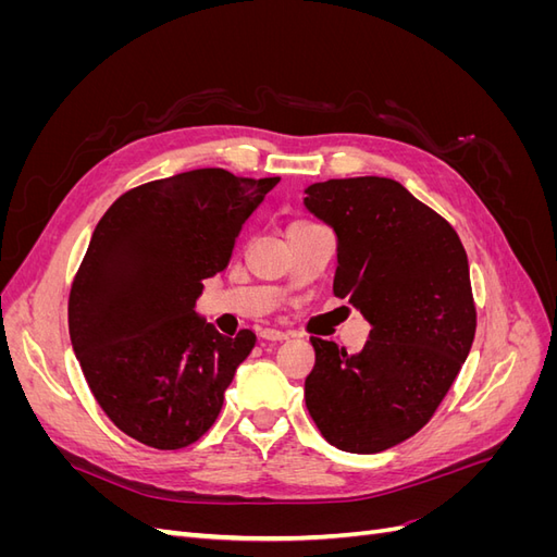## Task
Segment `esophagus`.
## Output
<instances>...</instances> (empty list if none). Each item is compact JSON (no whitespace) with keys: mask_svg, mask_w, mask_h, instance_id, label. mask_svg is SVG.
<instances>
[{"mask_svg":"<svg viewBox=\"0 0 557 557\" xmlns=\"http://www.w3.org/2000/svg\"><path fill=\"white\" fill-rule=\"evenodd\" d=\"M260 339H264V342H285V339H288V334L278 332V330H262Z\"/></svg>","mask_w":557,"mask_h":557,"instance_id":"1","label":"esophagus"}]
</instances>
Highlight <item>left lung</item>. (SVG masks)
Masks as SVG:
<instances>
[{"label":"left lung","instance_id":"1","mask_svg":"<svg viewBox=\"0 0 557 557\" xmlns=\"http://www.w3.org/2000/svg\"><path fill=\"white\" fill-rule=\"evenodd\" d=\"M305 193V207L336 234L334 297L372 325L360 352L311 336L307 409L332 446L381 453L428 423L469 356L476 307L467 252L393 178H330Z\"/></svg>","mask_w":557,"mask_h":557}]
</instances>
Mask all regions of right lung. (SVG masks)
I'll use <instances>...</instances> for the list:
<instances>
[{
    "instance_id": "obj_1",
    "label": "right lung",
    "mask_w": 557,
    "mask_h": 557,
    "mask_svg": "<svg viewBox=\"0 0 557 557\" xmlns=\"http://www.w3.org/2000/svg\"><path fill=\"white\" fill-rule=\"evenodd\" d=\"M278 181L183 172L127 190L97 223L72 283L70 336L97 404L132 440L176 450L215 423L256 334L223 336L195 301Z\"/></svg>"
}]
</instances>
